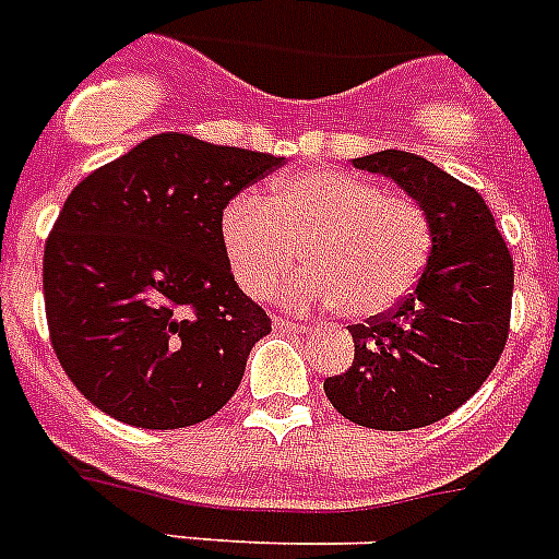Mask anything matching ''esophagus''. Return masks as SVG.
<instances>
[{
    "label": "esophagus",
    "mask_w": 559,
    "mask_h": 559,
    "mask_svg": "<svg viewBox=\"0 0 559 559\" xmlns=\"http://www.w3.org/2000/svg\"><path fill=\"white\" fill-rule=\"evenodd\" d=\"M272 323H275V330H278V332H304V330H309V326L289 321V318H275Z\"/></svg>",
    "instance_id": "1"
}]
</instances>
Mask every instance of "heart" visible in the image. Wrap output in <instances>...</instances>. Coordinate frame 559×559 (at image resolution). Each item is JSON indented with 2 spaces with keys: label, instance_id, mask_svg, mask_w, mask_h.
I'll return each instance as SVG.
<instances>
[{
  "label": "heart",
  "instance_id": "b5f03b06",
  "mask_svg": "<svg viewBox=\"0 0 559 559\" xmlns=\"http://www.w3.org/2000/svg\"><path fill=\"white\" fill-rule=\"evenodd\" d=\"M222 243L238 287L284 289L295 307H332L349 318L383 316L415 289L431 252V222L415 199L389 195L372 178L309 170L281 178L264 201L236 199L222 215Z\"/></svg>",
  "mask_w": 559,
  "mask_h": 559
}]
</instances>
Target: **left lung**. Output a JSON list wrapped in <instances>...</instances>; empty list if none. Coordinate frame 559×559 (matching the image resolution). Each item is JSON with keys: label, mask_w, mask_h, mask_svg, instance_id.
<instances>
[{"label": "left lung", "mask_w": 559, "mask_h": 559, "mask_svg": "<svg viewBox=\"0 0 559 559\" xmlns=\"http://www.w3.org/2000/svg\"><path fill=\"white\" fill-rule=\"evenodd\" d=\"M429 213L424 275L397 307L349 326L355 360L323 392L346 420L406 431L443 420L489 378L509 337L514 264L480 192L403 150L352 158Z\"/></svg>", "instance_id": "obj_1"}]
</instances>
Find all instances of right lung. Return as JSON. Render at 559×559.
Listing matches in <instances>:
<instances>
[{
  "label": "right lung",
  "instance_id": "add662e5",
  "mask_svg": "<svg viewBox=\"0 0 559 559\" xmlns=\"http://www.w3.org/2000/svg\"><path fill=\"white\" fill-rule=\"evenodd\" d=\"M275 167L158 133L73 187L45 243V312L56 358L105 415L181 429L236 395L272 323L233 278L222 215Z\"/></svg>",
  "mask_w": 559,
  "mask_h": 559
}]
</instances>
